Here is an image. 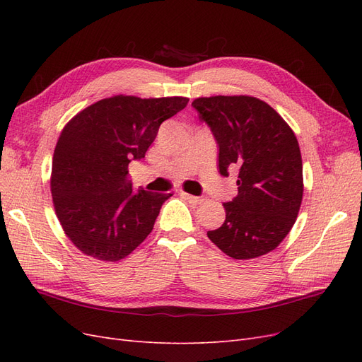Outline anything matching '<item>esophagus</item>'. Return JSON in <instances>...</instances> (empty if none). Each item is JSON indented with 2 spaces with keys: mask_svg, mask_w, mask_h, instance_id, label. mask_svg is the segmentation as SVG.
Here are the masks:
<instances>
[{
  "mask_svg": "<svg viewBox=\"0 0 362 362\" xmlns=\"http://www.w3.org/2000/svg\"><path fill=\"white\" fill-rule=\"evenodd\" d=\"M181 196L185 201H189L190 204H202L205 201L204 198H199V196H193V194H189L185 192H181Z\"/></svg>",
  "mask_w": 362,
  "mask_h": 362,
  "instance_id": "1",
  "label": "esophagus"
}]
</instances>
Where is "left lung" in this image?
I'll return each mask as SVG.
<instances>
[{"mask_svg":"<svg viewBox=\"0 0 362 362\" xmlns=\"http://www.w3.org/2000/svg\"><path fill=\"white\" fill-rule=\"evenodd\" d=\"M218 145V172L238 169V194L226 218L208 231L228 257L250 259L276 249L293 228L303 196L302 157L293 129L254 96H210L192 103Z\"/></svg>","mask_w":362,"mask_h":362,"instance_id":"1","label":"left lung"}]
</instances>
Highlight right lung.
<instances>
[{
  "instance_id": "right-lung-1",
  "label": "right lung",
  "mask_w": 362,
  "mask_h": 362,
  "mask_svg": "<svg viewBox=\"0 0 362 362\" xmlns=\"http://www.w3.org/2000/svg\"><path fill=\"white\" fill-rule=\"evenodd\" d=\"M187 103L184 96L116 95L64 125L54 149L51 194L64 234L83 254L119 261L149 235L172 193L133 192L128 164L145 157L160 125Z\"/></svg>"
}]
</instances>
